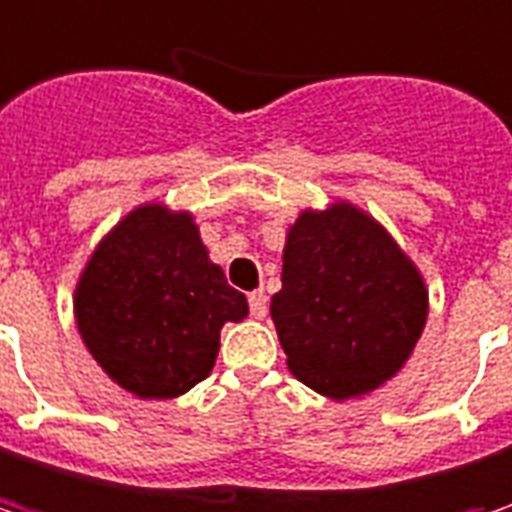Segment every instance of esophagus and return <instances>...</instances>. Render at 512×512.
Masks as SVG:
<instances>
[{
	"label": "esophagus",
	"instance_id": "1",
	"mask_svg": "<svg viewBox=\"0 0 512 512\" xmlns=\"http://www.w3.org/2000/svg\"><path fill=\"white\" fill-rule=\"evenodd\" d=\"M266 312H269L266 295H263V292H252V295H249V315L260 321V318H266Z\"/></svg>",
	"mask_w": 512,
	"mask_h": 512
}]
</instances>
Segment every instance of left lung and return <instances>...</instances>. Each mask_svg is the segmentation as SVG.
<instances>
[{
    "label": "left lung",
    "instance_id": "obj_1",
    "mask_svg": "<svg viewBox=\"0 0 512 512\" xmlns=\"http://www.w3.org/2000/svg\"><path fill=\"white\" fill-rule=\"evenodd\" d=\"M272 321L292 375L326 398L367 395L407 364L427 286L381 223L352 203L306 212L286 234Z\"/></svg>",
    "mask_w": 512,
    "mask_h": 512
}]
</instances>
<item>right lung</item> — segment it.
I'll return each mask as SVG.
<instances>
[{"label": "right lung", "mask_w": 512, "mask_h": 512, "mask_svg": "<svg viewBox=\"0 0 512 512\" xmlns=\"http://www.w3.org/2000/svg\"><path fill=\"white\" fill-rule=\"evenodd\" d=\"M74 315L111 381L137 398H177L212 372L223 323L243 321L249 303L209 260L189 212L145 203L94 249Z\"/></svg>", "instance_id": "add662e5"}]
</instances>
